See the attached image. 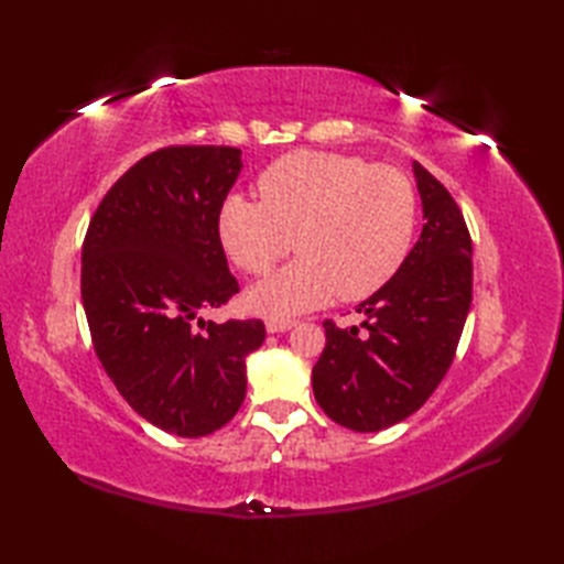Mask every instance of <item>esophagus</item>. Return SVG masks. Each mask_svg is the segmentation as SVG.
I'll return each instance as SVG.
<instances>
[{"mask_svg":"<svg viewBox=\"0 0 564 564\" xmlns=\"http://www.w3.org/2000/svg\"><path fill=\"white\" fill-rule=\"evenodd\" d=\"M292 327H296V319H289V317H270V319L265 322V329H268V334L289 332Z\"/></svg>","mask_w":564,"mask_h":564,"instance_id":"obj_1","label":"esophagus"}]
</instances>
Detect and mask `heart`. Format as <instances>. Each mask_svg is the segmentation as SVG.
Returning a JSON list of instances; mask_svg holds the SVG:
<instances>
[{
	"instance_id": "obj_1",
	"label": "heart",
	"mask_w": 564,
	"mask_h": 564,
	"mask_svg": "<svg viewBox=\"0 0 564 564\" xmlns=\"http://www.w3.org/2000/svg\"><path fill=\"white\" fill-rule=\"evenodd\" d=\"M261 199L232 195L218 214L230 261L265 275L299 249V259L249 289L247 303L268 317L301 315L365 299L390 280L412 245L416 197L404 174L338 152L299 150L259 176Z\"/></svg>"
}]
</instances>
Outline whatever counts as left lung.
<instances>
[{"label":"left lung","mask_w":564,"mask_h":564,"mask_svg":"<svg viewBox=\"0 0 564 564\" xmlns=\"http://www.w3.org/2000/svg\"><path fill=\"white\" fill-rule=\"evenodd\" d=\"M423 230L377 294L360 303L362 329L324 319L327 346L313 392L332 421L377 433L412 416L454 360L473 299V242L464 214L431 172L414 162Z\"/></svg>","instance_id":"obj_1"}]
</instances>
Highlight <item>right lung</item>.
Masks as SVG:
<instances>
[{
    "label": "right lung",
    "instance_id": "right-lung-1",
    "mask_svg": "<svg viewBox=\"0 0 564 564\" xmlns=\"http://www.w3.org/2000/svg\"><path fill=\"white\" fill-rule=\"evenodd\" d=\"M242 150L169 145L135 162L91 218L82 303L94 350L135 414L178 437L237 414L261 319H202L240 292L218 237Z\"/></svg>",
    "mask_w": 564,
    "mask_h": 564
}]
</instances>
